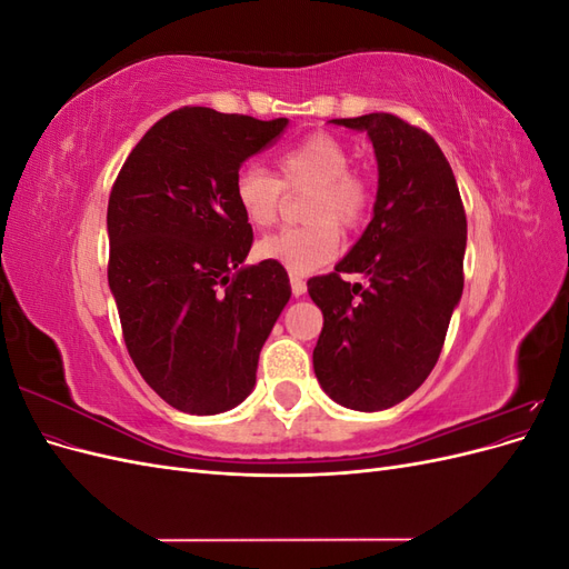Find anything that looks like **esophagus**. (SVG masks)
Segmentation results:
<instances>
[{
    "label": "esophagus",
    "instance_id": "esophagus-1",
    "mask_svg": "<svg viewBox=\"0 0 569 569\" xmlns=\"http://www.w3.org/2000/svg\"><path fill=\"white\" fill-rule=\"evenodd\" d=\"M289 284H291V295H295V297H303L306 295V282H303V278H299V274L291 272L289 274Z\"/></svg>",
    "mask_w": 569,
    "mask_h": 569
}]
</instances>
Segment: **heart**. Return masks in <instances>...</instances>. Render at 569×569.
<instances>
[{
	"instance_id": "heart-1",
	"label": "heart",
	"mask_w": 569,
	"mask_h": 569,
	"mask_svg": "<svg viewBox=\"0 0 569 569\" xmlns=\"http://www.w3.org/2000/svg\"><path fill=\"white\" fill-rule=\"evenodd\" d=\"M351 166V151L330 132H313L282 149L274 159L278 178L258 166L234 176V201L253 228L278 222L284 192H308L301 206L306 226L284 228L258 244V256L303 274L330 263L339 253L343 232L360 228L370 206V184Z\"/></svg>"
}]
</instances>
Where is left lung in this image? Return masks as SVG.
Segmentation results:
<instances>
[{"instance_id": "8db88e82", "label": "left lung", "mask_w": 569, "mask_h": 569, "mask_svg": "<svg viewBox=\"0 0 569 569\" xmlns=\"http://www.w3.org/2000/svg\"><path fill=\"white\" fill-rule=\"evenodd\" d=\"M366 130L377 157L372 220L335 272L308 280L322 311L313 370L353 410H385L437 366L462 295L468 220L453 170L432 134L393 113L337 118ZM360 271L369 287L342 280Z\"/></svg>"}]
</instances>
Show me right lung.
<instances>
[{
	"label": "right lung",
	"instance_id": "1",
	"mask_svg": "<svg viewBox=\"0 0 569 569\" xmlns=\"http://www.w3.org/2000/svg\"><path fill=\"white\" fill-rule=\"evenodd\" d=\"M287 118L182 107L130 151L109 197V287L134 368L189 416L242 403L291 297L287 270L242 268L253 232L234 201L242 163Z\"/></svg>",
	"mask_w": 569,
	"mask_h": 569
}]
</instances>
